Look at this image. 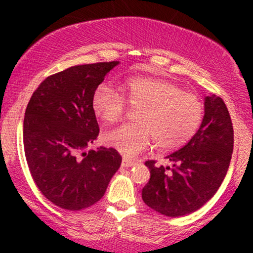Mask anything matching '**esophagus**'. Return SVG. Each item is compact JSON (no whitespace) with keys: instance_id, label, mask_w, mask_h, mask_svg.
Returning <instances> with one entry per match:
<instances>
[{"instance_id":"esophagus-1","label":"esophagus","mask_w":253,"mask_h":253,"mask_svg":"<svg viewBox=\"0 0 253 253\" xmlns=\"http://www.w3.org/2000/svg\"><path fill=\"white\" fill-rule=\"evenodd\" d=\"M134 165V162L130 161V159L127 158V157H124L123 158V167L124 168H130Z\"/></svg>"}]
</instances>
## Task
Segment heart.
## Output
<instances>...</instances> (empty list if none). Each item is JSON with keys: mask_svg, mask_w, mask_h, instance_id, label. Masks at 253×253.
<instances>
[{"mask_svg": "<svg viewBox=\"0 0 253 253\" xmlns=\"http://www.w3.org/2000/svg\"><path fill=\"white\" fill-rule=\"evenodd\" d=\"M120 94L108 84L94 90L91 107L102 123L118 121L125 113V102L139 109L136 125H121L103 133L106 146L127 157L139 155L155 140L161 150L182 146L195 134L202 120L199 97L182 91L176 84L156 77H130L119 84Z\"/></svg>", "mask_w": 253, "mask_h": 253, "instance_id": "heart-1", "label": "heart"}]
</instances>
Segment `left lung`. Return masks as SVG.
Segmentation results:
<instances>
[{
    "mask_svg": "<svg viewBox=\"0 0 253 253\" xmlns=\"http://www.w3.org/2000/svg\"><path fill=\"white\" fill-rule=\"evenodd\" d=\"M200 128L187 145L165 158L171 167L147 161L150 181L143 188V201L165 216L187 215L215 195L227 173L233 152V127L220 97H205Z\"/></svg>",
    "mask_w": 253,
    "mask_h": 253,
    "instance_id": "left-lung-1",
    "label": "left lung"
}]
</instances>
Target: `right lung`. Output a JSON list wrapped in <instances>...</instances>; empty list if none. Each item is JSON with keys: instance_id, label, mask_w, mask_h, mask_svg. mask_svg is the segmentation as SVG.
<instances>
[{"instance_id": "obj_1", "label": "right lung", "mask_w": 253, "mask_h": 253, "mask_svg": "<svg viewBox=\"0 0 253 253\" xmlns=\"http://www.w3.org/2000/svg\"><path fill=\"white\" fill-rule=\"evenodd\" d=\"M117 65L71 66L46 78L28 102L26 161L42 195L63 210L81 211L100 201L121 165L117 150H86L100 130L92 94Z\"/></svg>"}]
</instances>
